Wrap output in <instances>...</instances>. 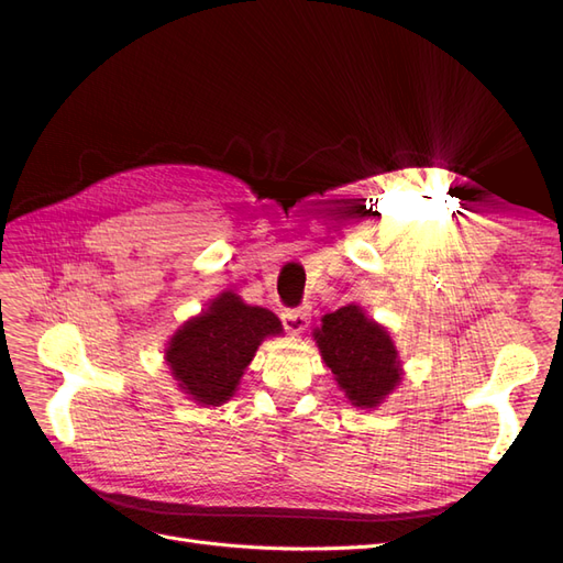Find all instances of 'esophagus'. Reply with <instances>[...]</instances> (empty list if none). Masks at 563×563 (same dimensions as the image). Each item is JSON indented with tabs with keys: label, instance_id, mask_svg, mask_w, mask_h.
I'll return each instance as SVG.
<instances>
[{
	"label": "esophagus",
	"instance_id": "34e87169",
	"mask_svg": "<svg viewBox=\"0 0 563 563\" xmlns=\"http://www.w3.org/2000/svg\"><path fill=\"white\" fill-rule=\"evenodd\" d=\"M282 321H284V329L288 333H302L305 329H308V323H310V312H308V308L284 310L282 312Z\"/></svg>",
	"mask_w": 563,
	"mask_h": 563
}]
</instances>
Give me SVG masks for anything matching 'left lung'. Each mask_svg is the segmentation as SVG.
Masks as SVG:
<instances>
[{"mask_svg": "<svg viewBox=\"0 0 563 563\" xmlns=\"http://www.w3.org/2000/svg\"><path fill=\"white\" fill-rule=\"evenodd\" d=\"M321 360L352 406L376 408L401 383L399 352L385 327L368 319L360 305L323 314L314 331Z\"/></svg>", "mask_w": 563, "mask_h": 563, "instance_id": "left-lung-1", "label": "left lung"}]
</instances>
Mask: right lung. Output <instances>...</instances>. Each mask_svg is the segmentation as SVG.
<instances>
[{"label": "right lung", "instance_id": "right-lung-1", "mask_svg": "<svg viewBox=\"0 0 563 563\" xmlns=\"http://www.w3.org/2000/svg\"><path fill=\"white\" fill-rule=\"evenodd\" d=\"M275 312L220 294L209 310L185 321L166 347V364L187 397L201 406L225 404L267 335H279Z\"/></svg>", "mask_w": 563, "mask_h": 563}]
</instances>
